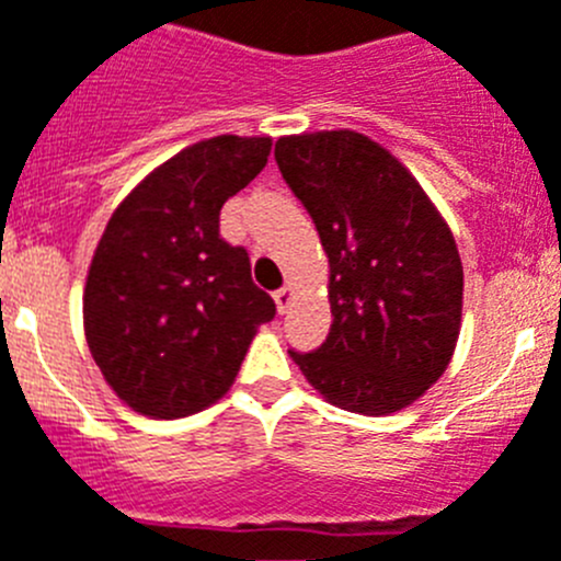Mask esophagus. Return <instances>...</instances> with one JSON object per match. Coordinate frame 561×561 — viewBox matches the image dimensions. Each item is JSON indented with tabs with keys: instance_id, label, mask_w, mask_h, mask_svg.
Masks as SVG:
<instances>
[{
	"instance_id": "obj_1",
	"label": "esophagus",
	"mask_w": 561,
	"mask_h": 561,
	"mask_svg": "<svg viewBox=\"0 0 561 561\" xmlns=\"http://www.w3.org/2000/svg\"><path fill=\"white\" fill-rule=\"evenodd\" d=\"M293 296H296V287H293V285H285V287H279V290L274 293L276 310H279V312H287V310H290V305H293Z\"/></svg>"
}]
</instances>
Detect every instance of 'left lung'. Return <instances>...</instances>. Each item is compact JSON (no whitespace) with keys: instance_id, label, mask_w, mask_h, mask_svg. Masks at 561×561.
I'll list each match as a JSON object with an SVG mask.
<instances>
[{"instance_id":"obj_1","label":"left lung","mask_w":561,"mask_h":561,"mask_svg":"<svg viewBox=\"0 0 561 561\" xmlns=\"http://www.w3.org/2000/svg\"><path fill=\"white\" fill-rule=\"evenodd\" d=\"M276 165L329 256L332 329L290 352L329 404L390 415L451 363L462 327V260L415 176L354 129L287 135Z\"/></svg>"}]
</instances>
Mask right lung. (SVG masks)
I'll return each mask as SVG.
<instances>
[{"label":"right lung","mask_w":561,"mask_h":561,"mask_svg":"<svg viewBox=\"0 0 561 561\" xmlns=\"http://www.w3.org/2000/svg\"><path fill=\"white\" fill-rule=\"evenodd\" d=\"M271 154V138L218 135L157 165L107 221L82 318L104 381L149 417H185L232 387L256 329L276 316L221 207Z\"/></svg>","instance_id":"1"}]
</instances>
